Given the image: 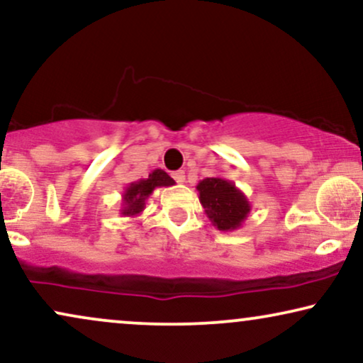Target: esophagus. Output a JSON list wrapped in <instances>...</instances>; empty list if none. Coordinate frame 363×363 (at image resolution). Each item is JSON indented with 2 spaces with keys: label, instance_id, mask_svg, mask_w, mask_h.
<instances>
[{
  "label": "esophagus",
  "instance_id": "esophagus-1",
  "mask_svg": "<svg viewBox=\"0 0 363 363\" xmlns=\"http://www.w3.org/2000/svg\"><path fill=\"white\" fill-rule=\"evenodd\" d=\"M172 177L176 179V182H179V184H182V182L186 181V174H184V171H176L172 174Z\"/></svg>",
  "mask_w": 363,
  "mask_h": 363
}]
</instances>
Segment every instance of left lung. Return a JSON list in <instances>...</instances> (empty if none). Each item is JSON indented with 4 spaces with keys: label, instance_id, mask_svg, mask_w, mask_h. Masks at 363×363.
I'll return each mask as SVG.
<instances>
[{
    "label": "left lung",
    "instance_id": "left-lung-1",
    "mask_svg": "<svg viewBox=\"0 0 363 363\" xmlns=\"http://www.w3.org/2000/svg\"><path fill=\"white\" fill-rule=\"evenodd\" d=\"M196 189L204 213L219 231L240 229L251 213V204L245 192L228 179L206 177L199 181Z\"/></svg>",
    "mask_w": 363,
    "mask_h": 363
}]
</instances>
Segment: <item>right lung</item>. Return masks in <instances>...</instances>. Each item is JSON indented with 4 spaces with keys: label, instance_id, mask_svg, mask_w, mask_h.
<instances>
[{
    "label": "right lung",
    "instance_id": "add662e5",
    "mask_svg": "<svg viewBox=\"0 0 363 363\" xmlns=\"http://www.w3.org/2000/svg\"><path fill=\"white\" fill-rule=\"evenodd\" d=\"M176 184V181L169 176L162 169H154L149 174V177L140 179V181L130 182L122 192V208L121 214L125 218H135V216L142 214L145 209V203L150 196H152L154 189L157 187H169Z\"/></svg>",
    "mask_w": 363,
    "mask_h": 363
}]
</instances>
